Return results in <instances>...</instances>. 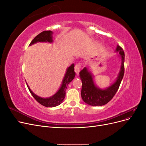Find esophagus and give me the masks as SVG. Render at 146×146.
Returning a JSON list of instances; mask_svg holds the SVG:
<instances>
[{
  "instance_id": "esophagus-1",
  "label": "esophagus",
  "mask_w": 146,
  "mask_h": 146,
  "mask_svg": "<svg viewBox=\"0 0 146 146\" xmlns=\"http://www.w3.org/2000/svg\"><path fill=\"white\" fill-rule=\"evenodd\" d=\"M75 71H76L77 74H79V72H80V64H76V66H75Z\"/></svg>"
}]
</instances>
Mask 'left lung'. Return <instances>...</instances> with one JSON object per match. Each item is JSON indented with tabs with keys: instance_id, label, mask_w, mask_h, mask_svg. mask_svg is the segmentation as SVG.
I'll return each mask as SVG.
<instances>
[{
	"instance_id": "obj_1",
	"label": "left lung",
	"mask_w": 146,
	"mask_h": 146,
	"mask_svg": "<svg viewBox=\"0 0 146 146\" xmlns=\"http://www.w3.org/2000/svg\"><path fill=\"white\" fill-rule=\"evenodd\" d=\"M116 52L119 54L121 59V69L116 80L105 89L97 86L93 80V76L88 68L85 67L79 73L82 82L81 96L83 100L91 106H102L111 100L117 91L124 74L125 54L122 47L117 46Z\"/></svg>"
}]
</instances>
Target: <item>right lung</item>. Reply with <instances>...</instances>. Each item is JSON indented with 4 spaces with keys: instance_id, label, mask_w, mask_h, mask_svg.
Returning a JSON list of instances; mask_svg holds the SVG:
<instances>
[{
    "instance_id": "obj_1",
    "label": "right lung",
    "mask_w": 146,
    "mask_h": 146,
    "mask_svg": "<svg viewBox=\"0 0 146 146\" xmlns=\"http://www.w3.org/2000/svg\"><path fill=\"white\" fill-rule=\"evenodd\" d=\"M52 34L53 32L50 30L44 31V32L38 35L37 36L33 39L32 42H30V46H32L33 44L36 43L38 42H52ZM75 76H76V72H74V64H72L69 68H68L67 70H66L64 77L62 82V84H61V87L60 88L58 91H57L54 95H53L52 96L48 98H42L38 96L37 95L34 94L32 91L30 90V88L28 86L27 83V85L30 93L32 94L33 98L38 103L46 107H54L60 105L63 102L64 99L65 98V91L66 89H67L68 84L70 82H72Z\"/></svg>"
}]
</instances>
